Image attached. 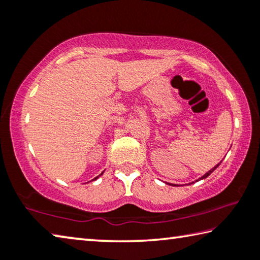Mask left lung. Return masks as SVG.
Here are the masks:
<instances>
[{"mask_svg":"<svg viewBox=\"0 0 260 260\" xmlns=\"http://www.w3.org/2000/svg\"><path fill=\"white\" fill-rule=\"evenodd\" d=\"M220 165V162H219V164H217V165H215L214 167H213V169H211L210 171H209V172H206L204 175H203V177H201L199 180H203V179H205V178H208L209 177V175L211 174V173H212L213 172V171L215 170V169H217V167ZM199 180H196V181H199ZM172 186H175V184H172Z\"/></svg>","mask_w":260,"mask_h":260,"instance_id":"obj_1","label":"left lung"}]
</instances>
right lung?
I'll use <instances>...</instances> for the list:
<instances>
[{
    "label": "right lung",
    "mask_w": 260,
    "mask_h": 260,
    "mask_svg": "<svg viewBox=\"0 0 260 260\" xmlns=\"http://www.w3.org/2000/svg\"><path fill=\"white\" fill-rule=\"evenodd\" d=\"M102 174H103V172H102V173H101V174L99 175V177H96V178H94L93 180H91V181H95V180H98V179H99V178H100V177H101V175H102Z\"/></svg>",
    "instance_id": "add662e5"
}]
</instances>
